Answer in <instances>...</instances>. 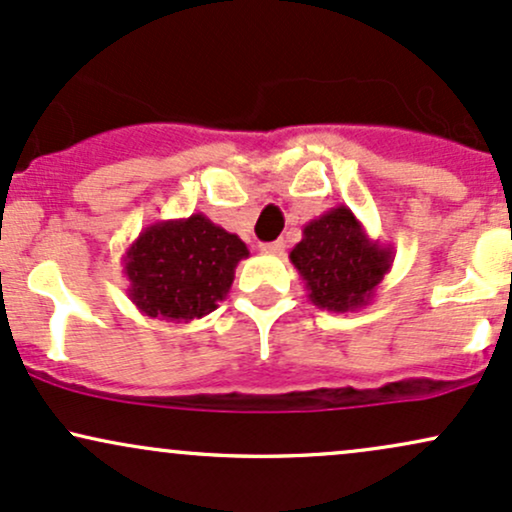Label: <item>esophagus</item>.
<instances>
[{
  "instance_id": "obj_1",
  "label": "esophagus",
  "mask_w": 512,
  "mask_h": 512,
  "mask_svg": "<svg viewBox=\"0 0 512 512\" xmlns=\"http://www.w3.org/2000/svg\"><path fill=\"white\" fill-rule=\"evenodd\" d=\"M284 240H272V243H262L260 250L267 252V255H284Z\"/></svg>"
}]
</instances>
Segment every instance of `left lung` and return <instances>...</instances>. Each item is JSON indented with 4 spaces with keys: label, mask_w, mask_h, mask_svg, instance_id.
<instances>
[{
    "label": "left lung",
    "mask_w": 512,
    "mask_h": 512,
    "mask_svg": "<svg viewBox=\"0 0 512 512\" xmlns=\"http://www.w3.org/2000/svg\"><path fill=\"white\" fill-rule=\"evenodd\" d=\"M310 303L330 313L366 308L392 269V245L373 240L344 204L303 226V238L291 250Z\"/></svg>",
    "instance_id": "8db88e82"
}]
</instances>
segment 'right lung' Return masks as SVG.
Instances as JSON below:
<instances>
[{"instance_id":"add662e5","label":"right lung","mask_w":512,"mask_h":512,"mask_svg":"<svg viewBox=\"0 0 512 512\" xmlns=\"http://www.w3.org/2000/svg\"><path fill=\"white\" fill-rule=\"evenodd\" d=\"M248 255L236 233L204 214L149 223L122 257L127 296L146 317L199 320L228 296L238 262Z\"/></svg>"}]
</instances>
